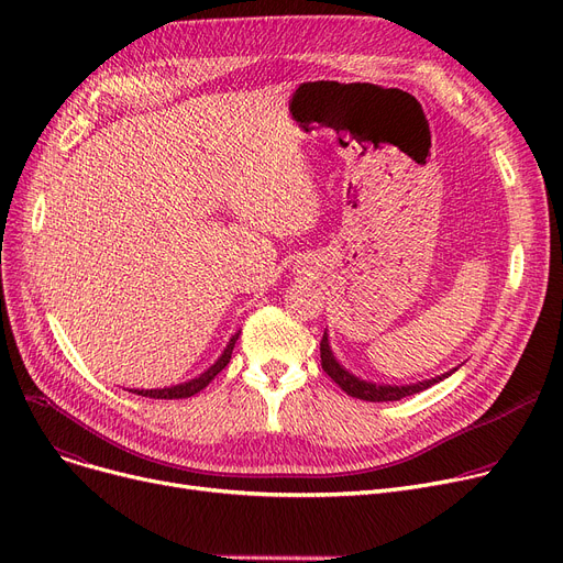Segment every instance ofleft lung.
<instances>
[{
  "label": "left lung",
  "mask_w": 563,
  "mask_h": 563,
  "mask_svg": "<svg viewBox=\"0 0 563 563\" xmlns=\"http://www.w3.org/2000/svg\"><path fill=\"white\" fill-rule=\"evenodd\" d=\"M319 353H321V367L323 372H327L338 386L356 399H363V401H397V399H404L408 395H416V393H422L427 388H431L433 383L448 378L452 372L442 374V376H435V378H429V380H420V383H412V386H376V383H367V380H361L358 376L349 374L333 356V351L329 346V335L323 333L321 338V344H319Z\"/></svg>",
  "instance_id": "8db88e82"
}]
</instances>
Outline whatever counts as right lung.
Wrapping results in <instances>:
<instances>
[{
	"label": "right lung",
	"mask_w": 563,
	"mask_h": 563,
	"mask_svg": "<svg viewBox=\"0 0 563 563\" xmlns=\"http://www.w3.org/2000/svg\"><path fill=\"white\" fill-rule=\"evenodd\" d=\"M236 338H240V333L232 335L225 351L221 353V358L207 369L202 372L198 378H191L187 383H180V386H170V388H162V390H130L134 395H141V397H151V399H183V397H194L196 393H200L202 388L210 386V380L230 363V356H232V349H234V342Z\"/></svg>",
	"instance_id": "right-lung-1"
}]
</instances>
